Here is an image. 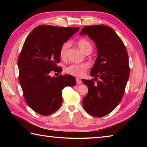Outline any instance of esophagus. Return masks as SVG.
Returning a JSON list of instances; mask_svg holds the SVG:
<instances>
[{
	"label": "esophagus",
	"instance_id": "34e87169",
	"mask_svg": "<svg viewBox=\"0 0 147 147\" xmlns=\"http://www.w3.org/2000/svg\"><path fill=\"white\" fill-rule=\"evenodd\" d=\"M76 84H80L82 83V80L80 78H76Z\"/></svg>",
	"mask_w": 147,
	"mask_h": 147
}]
</instances>
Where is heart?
<instances>
[{
  "label": "heart",
  "instance_id": "obj_1",
  "mask_svg": "<svg viewBox=\"0 0 147 147\" xmlns=\"http://www.w3.org/2000/svg\"><path fill=\"white\" fill-rule=\"evenodd\" d=\"M77 45L84 53H90L93 50V45L90 41L86 39H80L77 41ZM69 47V43L65 42L62 45L59 50V56L62 59L67 58V53ZM89 68V65L87 63L71 64L65 68V71L69 74L76 77H82L84 75Z\"/></svg>",
  "mask_w": 147,
  "mask_h": 147
}]
</instances>
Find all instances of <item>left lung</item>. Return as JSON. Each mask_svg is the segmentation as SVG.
<instances>
[{
    "label": "left lung",
    "mask_w": 147,
    "mask_h": 147,
    "mask_svg": "<svg viewBox=\"0 0 147 147\" xmlns=\"http://www.w3.org/2000/svg\"><path fill=\"white\" fill-rule=\"evenodd\" d=\"M80 35H88L97 49L90 72L94 78L82 79L89 89L83 107L92 116L101 117L111 112L123 98L130 76L128 53L121 39L108 26H84Z\"/></svg>",
    "instance_id": "8db88e82"
}]
</instances>
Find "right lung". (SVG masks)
Wrapping results in <instances>:
<instances>
[{
    "mask_svg": "<svg viewBox=\"0 0 147 147\" xmlns=\"http://www.w3.org/2000/svg\"><path fill=\"white\" fill-rule=\"evenodd\" d=\"M79 29L40 25L24 41L18 58L19 81L27 104L40 115L55 112L61 105L62 89L76 84L73 76L51 77L50 73L61 71L57 65L60 61L59 50Z\"/></svg>",
    "mask_w": 147,
    "mask_h": 147,
    "instance_id": "right-lung-1",
    "label": "right lung"
}]
</instances>
